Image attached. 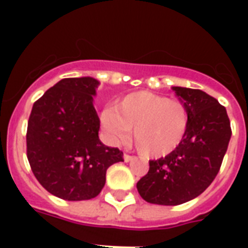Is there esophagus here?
<instances>
[{"label":"esophagus","instance_id":"obj_1","mask_svg":"<svg viewBox=\"0 0 248 248\" xmlns=\"http://www.w3.org/2000/svg\"><path fill=\"white\" fill-rule=\"evenodd\" d=\"M124 162H130V161H133V159H134V156L129 155V154H124Z\"/></svg>","mask_w":248,"mask_h":248}]
</instances>
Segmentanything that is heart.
Here are the masks:
<instances>
[{"instance_id": "b5f03b06", "label": "heart", "mask_w": 248, "mask_h": 248, "mask_svg": "<svg viewBox=\"0 0 248 248\" xmlns=\"http://www.w3.org/2000/svg\"><path fill=\"white\" fill-rule=\"evenodd\" d=\"M101 122L114 142L127 140L134 129V143L140 154L161 158L181 146L190 115L181 101L150 92H135L115 102L113 108H106Z\"/></svg>"}]
</instances>
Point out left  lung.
<instances>
[{"instance_id": "8db88e82", "label": "left lung", "mask_w": 248, "mask_h": 248, "mask_svg": "<svg viewBox=\"0 0 248 248\" xmlns=\"http://www.w3.org/2000/svg\"><path fill=\"white\" fill-rule=\"evenodd\" d=\"M187 106L190 122L185 140L165 158L150 161L137 183L146 202L177 206L201 195L218 174L229 147L231 127L226 108L207 93L172 86Z\"/></svg>"}]
</instances>
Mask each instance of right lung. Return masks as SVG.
I'll return each instance as SVG.
<instances>
[{
  "instance_id": "add662e5",
  "label": "right lung",
  "mask_w": 248,
  "mask_h": 248,
  "mask_svg": "<svg viewBox=\"0 0 248 248\" xmlns=\"http://www.w3.org/2000/svg\"><path fill=\"white\" fill-rule=\"evenodd\" d=\"M93 77L63 78L34 102L26 133L31 171L41 186L65 201L95 198L106 170L124 153L99 140Z\"/></svg>"
}]
</instances>
